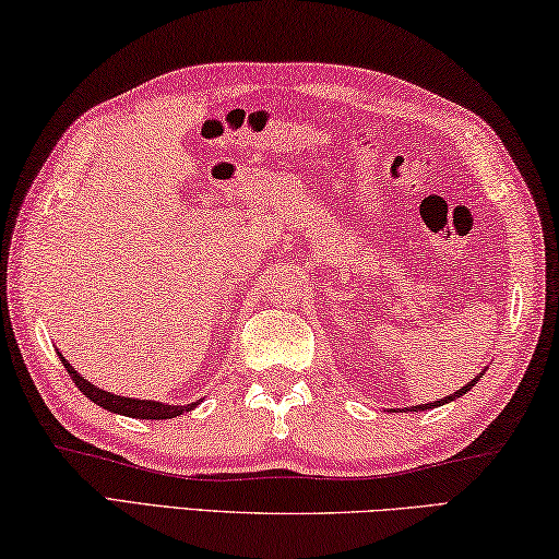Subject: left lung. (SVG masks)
I'll use <instances>...</instances> for the list:
<instances>
[{
  "label": "left lung",
  "instance_id": "1",
  "mask_svg": "<svg viewBox=\"0 0 559 559\" xmlns=\"http://www.w3.org/2000/svg\"><path fill=\"white\" fill-rule=\"evenodd\" d=\"M481 376H484V370L481 373H478L474 380H468V383L464 385V388H459L456 393H452V395H447L444 400H432V403H427V405H413L409 407V413H423V409H432V407H439V405H447V403H452V400H456V397H462V395H466L468 390H472L474 385H476V380H481Z\"/></svg>",
  "mask_w": 559,
  "mask_h": 559
}]
</instances>
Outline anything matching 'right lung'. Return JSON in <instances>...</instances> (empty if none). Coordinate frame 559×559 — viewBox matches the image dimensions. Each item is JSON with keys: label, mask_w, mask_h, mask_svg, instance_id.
I'll return each instance as SVG.
<instances>
[{"label": "right lung", "mask_w": 559, "mask_h": 559, "mask_svg": "<svg viewBox=\"0 0 559 559\" xmlns=\"http://www.w3.org/2000/svg\"><path fill=\"white\" fill-rule=\"evenodd\" d=\"M58 358L63 360V368L68 370V376L73 378L75 388L81 390V393L93 400L95 405H100L107 413H115V415H124V417H136V419H171V417H179L183 413H191L195 405H201V400H195L191 405H169V403H156V400H140V397H124V395H112L107 393V390L97 388L93 383H87V380L78 373V370L68 364V360L58 354Z\"/></svg>", "instance_id": "obj_1"}]
</instances>
